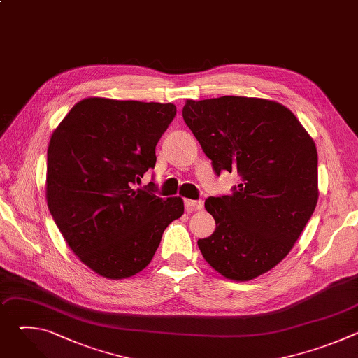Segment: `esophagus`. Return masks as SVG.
Returning a JSON list of instances; mask_svg holds the SVG:
<instances>
[{
	"mask_svg": "<svg viewBox=\"0 0 358 358\" xmlns=\"http://www.w3.org/2000/svg\"><path fill=\"white\" fill-rule=\"evenodd\" d=\"M185 208L187 211H201L203 208V202L201 199H185Z\"/></svg>",
	"mask_w": 358,
	"mask_h": 358,
	"instance_id": "1",
	"label": "esophagus"
}]
</instances>
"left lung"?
<instances>
[{
  "label": "left lung",
  "mask_w": 358,
  "mask_h": 358,
  "mask_svg": "<svg viewBox=\"0 0 358 358\" xmlns=\"http://www.w3.org/2000/svg\"><path fill=\"white\" fill-rule=\"evenodd\" d=\"M182 117L215 174L241 177L229 195L206 201L217 228L198 239L202 257L231 280L266 273L290 252L315 213V141L287 108L266 99L187 100Z\"/></svg>",
  "instance_id": "1"
}]
</instances>
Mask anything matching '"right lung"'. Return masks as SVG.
I'll list each match as a JSON object with an SVG mask.
<instances>
[{
	"label": "right lung",
	"instance_id": "1",
	"mask_svg": "<svg viewBox=\"0 0 358 358\" xmlns=\"http://www.w3.org/2000/svg\"><path fill=\"white\" fill-rule=\"evenodd\" d=\"M171 103L89 97L50 137L46 201L76 257L108 279L143 271L164 229L184 214L180 196L162 198L140 178L156 166V145L173 122Z\"/></svg>",
	"mask_w": 358,
	"mask_h": 358
}]
</instances>
